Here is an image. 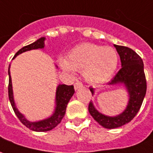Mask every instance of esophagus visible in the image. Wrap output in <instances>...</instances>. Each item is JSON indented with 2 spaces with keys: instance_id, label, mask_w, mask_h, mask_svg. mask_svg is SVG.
I'll return each instance as SVG.
<instances>
[{
  "instance_id": "esophagus-1",
  "label": "esophagus",
  "mask_w": 153,
  "mask_h": 153,
  "mask_svg": "<svg viewBox=\"0 0 153 153\" xmlns=\"http://www.w3.org/2000/svg\"><path fill=\"white\" fill-rule=\"evenodd\" d=\"M83 87V84L81 83V82H79V81H77L76 83L74 84V89L75 90H78L79 88H80Z\"/></svg>"
}]
</instances>
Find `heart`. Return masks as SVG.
<instances>
[{"mask_svg": "<svg viewBox=\"0 0 153 153\" xmlns=\"http://www.w3.org/2000/svg\"><path fill=\"white\" fill-rule=\"evenodd\" d=\"M117 54L114 49L93 43H83L74 47L61 60L62 69L68 73L82 71L88 84L99 85L109 79L117 66Z\"/></svg>", "mask_w": 153, "mask_h": 153, "instance_id": "1", "label": "heart"}]
</instances>
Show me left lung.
<instances>
[{
    "label": "left lung",
    "mask_w": 153,
    "mask_h": 153,
    "mask_svg": "<svg viewBox=\"0 0 153 153\" xmlns=\"http://www.w3.org/2000/svg\"><path fill=\"white\" fill-rule=\"evenodd\" d=\"M120 56L122 68L108 83V85L123 84L128 93V102L124 111L117 116H107L99 113L92 102L88 104V112L95 121L103 128H117L133 119L139 111L147 92V81L144 74L143 59L135 51L128 47L114 45ZM92 95L94 88H89Z\"/></svg>",
    "instance_id": "left-lung-1"
}]
</instances>
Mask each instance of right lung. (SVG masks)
Wrapping results in <instances>:
<instances>
[{"label": "right lung", "mask_w": 153, "mask_h": 153, "mask_svg": "<svg viewBox=\"0 0 153 153\" xmlns=\"http://www.w3.org/2000/svg\"><path fill=\"white\" fill-rule=\"evenodd\" d=\"M45 37H41L39 39H37L34 43L30 44L29 45L24 46L21 48L20 51L15 54V59L17 55L24 53L25 51H31V50H37V49H44L45 47ZM10 67L8 69V74H9V86H8V94H9V99L10 104L12 106L15 114L19 118V120L23 124L32 131L36 132H46L54 128L57 125L61 122L63 117L65 116L66 112L67 104L69 102L70 99L74 94V88L73 85H66V84H59L56 88V94H55V108L53 114L51 117H47L45 119L40 120L37 122H30L28 119H26L23 114L18 110L16 105V102L14 100L13 89H12V82H11V76L10 72Z\"/></svg>", "instance_id": "obj_1"}]
</instances>
